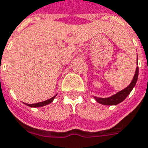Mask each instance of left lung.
Listing matches in <instances>:
<instances>
[{
	"mask_svg": "<svg viewBox=\"0 0 148 148\" xmlns=\"http://www.w3.org/2000/svg\"><path fill=\"white\" fill-rule=\"evenodd\" d=\"M137 60H138V56H137ZM138 75H139V67L136 68V72H135L132 80L127 88L121 90L120 92H117L115 95L108 97V98H100V97L94 96L96 102L103 104V105H116V104L123 101L127 98V96L129 95L130 92L132 91L133 88L136 86L137 79H138Z\"/></svg>",
	"mask_w": 148,
	"mask_h": 148,
	"instance_id": "1",
	"label": "left lung"
}]
</instances>
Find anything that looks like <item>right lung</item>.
<instances>
[{
    "instance_id": "obj_1",
    "label": "right lung",
    "mask_w": 148,
    "mask_h": 148,
    "mask_svg": "<svg viewBox=\"0 0 148 148\" xmlns=\"http://www.w3.org/2000/svg\"><path fill=\"white\" fill-rule=\"evenodd\" d=\"M56 96H54L52 98H50V99H47L45 101H43V102H40V103H32V104H28V103H25L26 105L29 106V107H32V108H39V107H43V106H45L47 104H49L50 103H52L53 101V99H55V97Z\"/></svg>"
}]
</instances>
